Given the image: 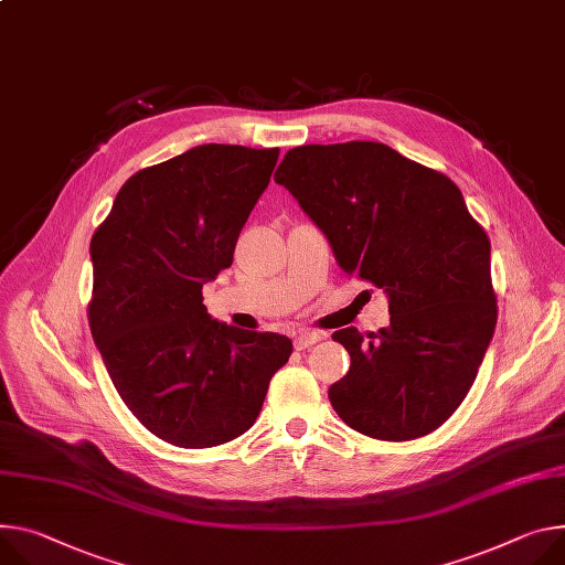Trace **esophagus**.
<instances>
[{
    "label": "esophagus",
    "mask_w": 565,
    "mask_h": 565,
    "mask_svg": "<svg viewBox=\"0 0 565 565\" xmlns=\"http://www.w3.org/2000/svg\"><path fill=\"white\" fill-rule=\"evenodd\" d=\"M324 338H327L324 333L303 329V331H299V333L295 335V349H309L311 344H316V342H320V340H324Z\"/></svg>",
    "instance_id": "esophagus-1"
}]
</instances>
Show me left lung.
Instances as JSON below:
<instances>
[{"label": "left lung", "mask_w": 565, "mask_h": 565, "mask_svg": "<svg viewBox=\"0 0 565 565\" xmlns=\"http://www.w3.org/2000/svg\"><path fill=\"white\" fill-rule=\"evenodd\" d=\"M327 236L338 266L383 288L390 327L340 329L349 355L329 387L340 419L405 441L441 426L471 390L495 329L491 243L461 191L379 141L309 143L275 173Z\"/></svg>", "instance_id": "8db88e82"}]
</instances>
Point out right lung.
<instances>
[{"label":"right lung","instance_id":"add662e5","mask_svg":"<svg viewBox=\"0 0 565 565\" xmlns=\"http://www.w3.org/2000/svg\"><path fill=\"white\" fill-rule=\"evenodd\" d=\"M279 148L202 143L141 169L89 243V329L130 413L180 448L243 435L292 342L214 320L202 286L232 266Z\"/></svg>","mask_w":565,"mask_h":565}]
</instances>
